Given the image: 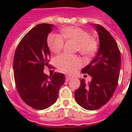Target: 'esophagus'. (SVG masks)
Instances as JSON below:
<instances>
[{"label": "esophagus", "mask_w": 132, "mask_h": 132, "mask_svg": "<svg viewBox=\"0 0 132 132\" xmlns=\"http://www.w3.org/2000/svg\"><path fill=\"white\" fill-rule=\"evenodd\" d=\"M71 78H72V77H70V76H66V82H68V81L70 80Z\"/></svg>", "instance_id": "34e87169"}]
</instances>
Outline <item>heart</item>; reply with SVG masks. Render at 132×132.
<instances>
[{"label":"heart","instance_id":"1","mask_svg":"<svg viewBox=\"0 0 132 132\" xmlns=\"http://www.w3.org/2000/svg\"><path fill=\"white\" fill-rule=\"evenodd\" d=\"M64 38L72 39L77 42V50L84 55H91L97 48V42L90 36L87 32L77 27H67L62 30V36L57 34H50L47 38V45L54 54L60 52L63 48ZM59 70L67 74L74 73L82 65V61L78 56L63 54L55 59Z\"/></svg>","mask_w":132,"mask_h":132}]
</instances>
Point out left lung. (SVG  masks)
Wrapping results in <instances>:
<instances>
[{"instance_id":"8db88e82","label":"left lung","mask_w":132,"mask_h":132,"mask_svg":"<svg viewBox=\"0 0 132 132\" xmlns=\"http://www.w3.org/2000/svg\"><path fill=\"white\" fill-rule=\"evenodd\" d=\"M92 25L98 32L99 49L89 64L81 71L92 80L88 84L80 80L79 88L75 91L77 103L89 110L100 109L110 100L118 86L121 62L119 47L111 34L102 25Z\"/></svg>"}]
</instances>
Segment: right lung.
I'll return each instance as SVG.
<instances>
[{
    "label": "right lung",
    "mask_w": 132,
    "mask_h": 132,
    "mask_svg": "<svg viewBox=\"0 0 132 132\" xmlns=\"http://www.w3.org/2000/svg\"><path fill=\"white\" fill-rule=\"evenodd\" d=\"M54 27L41 23L33 27L22 38L14 53L13 71L16 89L22 100L36 110L52 105L65 82L64 74L55 72L48 77L43 72L50 57L47 37Z\"/></svg>",
    "instance_id": "1"
}]
</instances>
